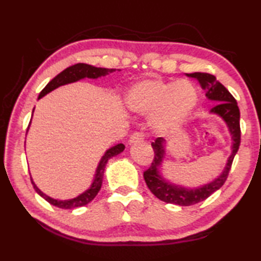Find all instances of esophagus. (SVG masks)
Wrapping results in <instances>:
<instances>
[{
	"label": "esophagus",
	"instance_id": "obj_1",
	"mask_svg": "<svg viewBox=\"0 0 261 261\" xmlns=\"http://www.w3.org/2000/svg\"><path fill=\"white\" fill-rule=\"evenodd\" d=\"M144 140V135L141 132H135L134 135H131L129 143L130 144H136V143H140V141Z\"/></svg>",
	"mask_w": 261,
	"mask_h": 261
}]
</instances>
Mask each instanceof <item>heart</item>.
I'll return each instance as SVG.
<instances>
[{"label":"heart","mask_w":261,"mask_h":261,"mask_svg":"<svg viewBox=\"0 0 261 261\" xmlns=\"http://www.w3.org/2000/svg\"><path fill=\"white\" fill-rule=\"evenodd\" d=\"M129 110L140 115L153 114L154 130L165 134L185 121L198 103V90L187 79L166 82L145 79L129 88L125 94Z\"/></svg>","instance_id":"obj_1"}]
</instances>
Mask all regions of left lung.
<instances>
[{
	"label": "left lung",
	"mask_w": 261,
	"mask_h": 261,
	"mask_svg": "<svg viewBox=\"0 0 261 261\" xmlns=\"http://www.w3.org/2000/svg\"><path fill=\"white\" fill-rule=\"evenodd\" d=\"M189 77L196 78L199 82L202 90L206 92L208 100L215 101L216 105L211 109L212 114L220 116L226 122L231 135V155L228 158L227 165L220 176L214 180L198 188H184L178 184H173L165 179L160 174V167L166 155V139L159 137L152 147L154 149V160L151 167L144 173V179L148 189L159 199L179 206H191L198 204L208 198L212 193L219 190L226 182L229 171L232 165V160L240 148L241 144V127H240V108L233 96L230 94L222 84L216 81L213 74L206 72H193L188 74Z\"/></svg>",
	"instance_id": "1"
}]
</instances>
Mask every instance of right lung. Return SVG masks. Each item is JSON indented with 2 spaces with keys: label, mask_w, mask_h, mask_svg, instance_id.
<instances>
[{
  "label": "right lung",
  "mask_w": 261,
  "mask_h": 261,
  "mask_svg": "<svg viewBox=\"0 0 261 261\" xmlns=\"http://www.w3.org/2000/svg\"><path fill=\"white\" fill-rule=\"evenodd\" d=\"M114 71H116V69L96 68V67H93V65H90V64L77 63V64L71 65V67H69L65 70H63V71L57 74L55 78H53L51 81L47 84L46 87L40 92L38 99H41L42 96H45L46 94L49 93V92L54 91L55 88L60 87L62 85H67V84H70V83L78 82L84 78L96 79L101 76H106V74L112 73ZM118 71H120V70H118ZM32 115H33V113H32ZM30 124H31V122H30ZM30 124H29V127H30ZM29 127H28V130H29ZM124 148H125V146L123 144H117V145H115V146L107 149L106 153L103 154V156L101 158L98 167H96L94 178H93V182H92V184H91V187L88 188L85 192L79 194V196L76 198H72V199H68V200L54 199V198H51L43 193L41 190L39 189L37 185H35L32 177H31V182H32L35 191L40 194L43 199H46L48 202H49V204L54 205L56 207H60V208H63V210H72V208H76V207L85 206L88 204V202H91L92 200H93L96 194H98V192L100 191L101 185H102L105 168H106V165H107L109 159H112L113 156L117 155V154L122 153L123 151H124Z\"/></svg>",
  "instance_id": "add662e5"
}]
</instances>
